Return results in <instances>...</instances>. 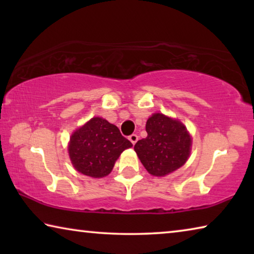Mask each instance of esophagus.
<instances>
[{
  "instance_id": "esophagus-1",
  "label": "esophagus",
  "mask_w": 254,
  "mask_h": 254,
  "mask_svg": "<svg viewBox=\"0 0 254 254\" xmlns=\"http://www.w3.org/2000/svg\"><path fill=\"white\" fill-rule=\"evenodd\" d=\"M137 139H139V136H137L136 134H131L130 136H128V140L131 141L132 144H135V142L137 141Z\"/></svg>"
}]
</instances>
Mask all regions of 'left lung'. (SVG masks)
Segmentation results:
<instances>
[{
	"label": "left lung",
	"instance_id": "obj_1",
	"mask_svg": "<svg viewBox=\"0 0 254 254\" xmlns=\"http://www.w3.org/2000/svg\"><path fill=\"white\" fill-rule=\"evenodd\" d=\"M148 135L137 141L134 150L144 168L153 176H166L185 165L191 139L177 120L157 113L145 124Z\"/></svg>",
	"mask_w": 254,
	"mask_h": 254
}]
</instances>
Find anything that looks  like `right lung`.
Here are the masks:
<instances>
[{"instance_id":"right-lung-1","label":"right lung","mask_w":254,"mask_h":254,"mask_svg":"<svg viewBox=\"0 0 254 254\" xmlns=\"http://www.w3.org/2000/svg\"><path fill=\"white\" fill-rule=\"evenodd\" d=\"M131 147L132 143L121 134L118 127L102 118H93L74 132L68 151L79 173L102 178L111 173L120 154Z\"/></svg>"}]
</instances>
